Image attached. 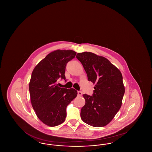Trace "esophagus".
<instances>
[{
    "label": "esophagus",
    "mask_w": 152,
    "mask_h": 152,
    "mask_svg": "<svg viewBox=\"0 0 152 152\" xmlns=\"http://www.w3.org/2000/svg\"><path fill=\"white\" fill-rule=\"evenodd\" d=\"M77 94H78V96H81L82 95V94H83V93H82L81 91H78V92H77Z\"/></svg>",
    "instance_id": "esophagus-1"
}]
</instances>
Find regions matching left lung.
I'll list each match as a JSON object with an SVG mask.
<instances>
[{
    "label": "left lung",
    "mask_w": 152,
    "mask_h": 152,
    "mask_svg": "<svg viewBox=\"0 0 152 152\" xmlns=\"http://www.w3.org/2000/svg\"><path fill=\"white\" fill-rule=\"evenodd\" d=\"M76 58L88 81L96 84L92 96L83 94L86 104L81 109V118L91 126H104L121 108L125 93L122 74L107 58L94 53H78Z\"/></svg>",
    "instance_id": "left-lung-1"
}]
</instances>
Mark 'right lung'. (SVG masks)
I'll return each mask as SVG.
<instances>
[{"mask_svg":"<svg viewBox=\"0 0 152 152\" xmlns=\"http://www.w3.org/2000/svg\"><path fill=\"white\" fill-rule=\"evenodd\" d=\"M76 54L72 50L52 52L32 73L29 84L31 104L40 120L50 126L65 121L66 107L77 94L75 89L60 88L57 84L58 80H65L66 64Z\"/></svg>","mask_w":152,"mask_h":152,"instance_id":"1","label":"right lung"}]
</instances>
